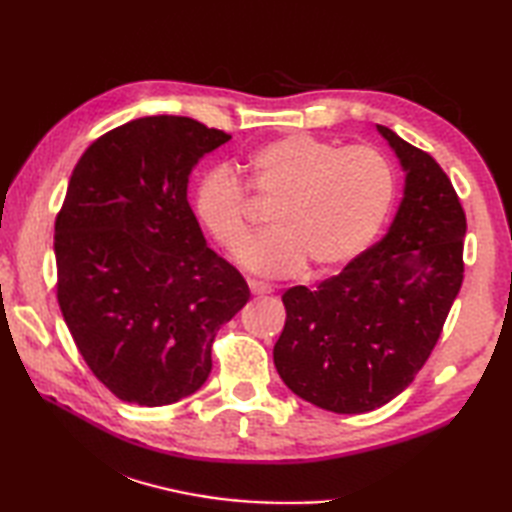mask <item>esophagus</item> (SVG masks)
Listing matches in <instances>:
<instances>
[{"instance_id":"34e87169","label":"esophagus","mask_w":512,"mask_h":512,"mask_svg":"<svg viewBox=\"0 0 512 512\" xmlns=\"http://www.w3.org/2000/svg\"><path fill=\"white\" fill-rule=\"evenodd\" d=\"M248 288H250V292H253L255 297H264V295H268V292H270L268 286H264L262 281H255V279L248 281Z\"/></svg>"}]
</instances>
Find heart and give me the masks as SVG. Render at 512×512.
Wrapping results in <instances>:
<instances>
[{"label":"heart","instance_id":"obj_1","mask_svg":"<svg viewBox=\"0 0 512 512\" xmlns=\"http://www.w3.org/2000/svg\"><path fill=\"white\" fill-rule=\"evenodd\" d=\"M246 189L266 204L273 231L257 237L242 264L257 275L286 277L308 266L323 275L350 264L383 231L396 200L394 165L367 145L345 147L290 134L246 158ZM200 224L228 253L246 244V191L228 169H213L193 195Z\"/></svg>","mask_w":512,"mask_h":512}]
</instances>
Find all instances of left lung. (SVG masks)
Instances as JSON below:
<instances>
[{
  "label": "left lung",
  "instance_id": "1",
  "mask_svg": "<svg viewBox=\"0 0 512 512\" xmlns=\"http://www.w3.org/2000/svg\"><path fill=\"white\" fill-rule=\"evenodd\" d=\"M405 195L387 235L339 275L284 292L275 367L288 389L334 413L383 407L427 363L464 279L466 215L427 151L376 125Z\"/></svg>",
  "mask_w": 512,
  "mask_h": 512
}]
</instances>
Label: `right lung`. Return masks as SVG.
Returning a JSON list of instances; mask_svg holds the SVG:
<instances>
[{
	"mask_svg": "<svg viewBox=\"0 0 512 512\" xmlns=\"http://www.w3.org/2000/svg\"><path fill=\"white\" fill-rule=\"evenodd\" d=\"M228 140L187 116H145L96 138L72 171L54 222L59 308L92 374L132 405L198 391L217 330L250 297L187 200L193 167Z\"/></svg>",
	"mask_w": 512,
	"mask_h": 512,
	"instance_id": "right-lung-1",
	"label": "right lung"
}]
</instances>
